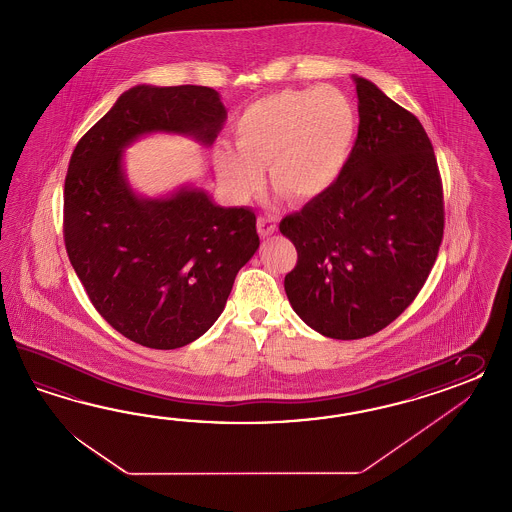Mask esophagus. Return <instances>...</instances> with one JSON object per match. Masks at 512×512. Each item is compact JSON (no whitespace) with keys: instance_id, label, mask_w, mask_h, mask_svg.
I'll return each mask as SVG.
<instances>
[{"instance_id":"obj_1","label":"esophagus","mask_w":512,"mask_h":512,"mask_svg":"<svg viewBox=\"0 0 512 512\" xmlns=\"http://www.w3.org/2000/svg\"><path fill=\"white\" fill-rule=\"evenodd\" d=\"M257 229H259V233H261L263 238L274 235L277 231L276 218H272V216H261V218L257 220Z\"/></svg>"}]
</instances>
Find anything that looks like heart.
<instances>
[{"mask_svg": "<svg viewBox=\"0 0 512 512\" xmlns=\"http://www.w3.org/2000/svg\"><path fill=\"white\" fill-rule=\"evenodd\" d=\"M358 110L332 85L287 89L253 102L233 125L235 149L218 145L214 166L223 188L248 201L268 180L291 201H311L341 179L358 138Z\"/></svg>", "mask_w": 512, "mask_h": 512, "instance_id": "1", "label": "heart"}]
</instances>
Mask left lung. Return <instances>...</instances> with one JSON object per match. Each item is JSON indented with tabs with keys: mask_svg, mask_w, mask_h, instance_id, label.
I'll return each mask as SVG.
<instances>
[{
	"mask_svg": "<svg viewBox=\"0 0 512 512\" xmlns=\"http://www.w3.org/2000/svg\"><path fill=\"white\" fill-rule=\"evenodd\" d=\"M360 126L330 192L283 218L298 249L285 292L309 328L332 339L380 332L414 302L443 236V195L423 125L373 82L352 76Z\"/></svg>",
	"mask_w": 512,
	"mask_h": 512,
	"instance_id": "obj_1",
	"label": "left lung"
}]
</instances>
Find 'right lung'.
I'll use <instances>...</instances> for the list:
<instances>
[{
	"label": "right lung",
	"instance_id": "1",
	"mask_svg": "<svg viewBox=\"0 0 512 512\" xmlns=\"http://www.w3.org/2000/svg\"><path fill=\"white\" fill-rule=\"evenodd\" d=\"M227 119L203 85H136L83 136L65 179V246L98 313L138 345L173 350L218 320L238 270L259 249L257 218L220 207L194 184L145 197L126 177L125 151L151 134L203 147Z\"/></svg>",
	"mask_w": 512,
	"mask_h": 512
}]
</instances>
